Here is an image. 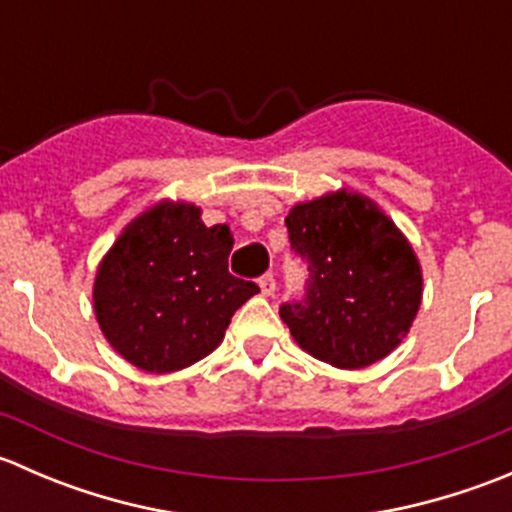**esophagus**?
Wrapping results in <instances>:
<instances>
[{"mask_svg":"<svg viewBox=\"0 0 512 512\" xmlns=\"http://www.w3.org/2000/svg\"><path fill=\"white\" fill-rule=\"evenodd\" d=\"M257 282H260V289H262V294H265V297H272V294H275L277 282H275V277H272V272L262 275Z\"/></svg>","mask_w":512,"mask_h":512,"instance_id":"34e87169","label":"esophagus"}]
</instances>
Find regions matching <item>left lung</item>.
<instances>
[{
    "instance_id": "obj_1",
    "label": "left lung",
    "mask_w": 512,
    "mask_h": 512,
    "mask_svg": "<svg viewBox=\"0 0 512 512\" xmlns=\"http://www.w3.org/2000/svg\"><path fill=\"white\" fill-rule=\"evenodd\" d=\"M285 225L307 267L304 297L280 307L299 347L337 369L399 347L421 304V267L396 225L344 190L297 205Z\"/></svg>"
}]
</instances>
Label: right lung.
I'll return each instance as SVG.
<instances>
[{
    "instance_id": "right-lung-1",
    "label": "right lung",
    "mask_w": 512,
    "mask_h": 512,
    "mask_svg": "<svg viewBox=\"0 0 512 512\" xmlns=\"http://www.w3.org/2000/svg\"><path fill=\"white\" fill-rule=\"evenodd\" d=\"M232 245L230 227H208L188 203H160L133 220L94 285L96 319L111 347L151 374L213 352L232 314L260 292L227 270Z\"/></svg>"
}]
</instances>
